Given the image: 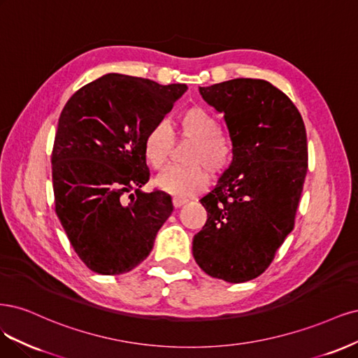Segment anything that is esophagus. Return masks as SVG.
<instances>
[{
  "mask_svg": "<svg viewBox=\"0 0 358 358\" xmlns=\"http://www.w3.org/2000/svg\"><path fill=\"white\" fill-rule=\"evenodd\" d=\"M172 203H174L176 208H180V206H182L184 203H187L186 199H181V198H174V201H172Z\"/></svg>",
  "mask_w": 358,
  "mask_h": 358,
  "instance_id": "esophagus-1",
  "label": "esophagus"
}]
</instances>
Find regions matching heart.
Instances as JSON below:
<instances>
[{"mask_svg": "<svg viewBox=\"0 0 358 358\" xmlns=\"http://www.w3.org/2000/svg\"><path fill=\"white\" fill-rule=\"evenodd\" d=\"M220 123L213 114L192 106L177 116V138L192 143L184 157V168H169L159 177V186L169 194L187 198L201 193L214 178L224 176L234 165L235 147L230 138L220 132ZM174 135L168 124L159 122L144 136V156L147 164L156 171L164 169L174 150Z\"/></svg>", "mask_w": 358, "mask_h": 358, "instance_id": "1", "label": "heart"}]
</instances>
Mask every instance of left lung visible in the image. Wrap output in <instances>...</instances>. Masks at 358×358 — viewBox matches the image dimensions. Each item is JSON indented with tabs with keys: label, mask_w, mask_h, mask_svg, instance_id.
<instances>
[{
	"label": "left lung",
	"mask_w": 358,
	"mask_h": 358,
	"mask_svg": "<svg viewBox=\"0 0 358 358\" xmlns=\"http://www.w3.org/2000/svg\"><path fill=\"white\" fill-rule=\"evenodd\" d=\"M224 120L234 165L201 199L206 223L193 257L213 278L245 282L266 271L294 227L308 171L301 113L266 80L235 78L199 89Z\"/></svg>",
	"instance_id": "obj_1"
}]
</instances>
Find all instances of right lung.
Here are the masks:
<instances>
[{"instance_id": "obj_1", "label": "right lung", "mask_w": 358, "mask_h": 358, "mask_svg": "<svg viewBox=\"0 0 358 358\" xmlns=\"http://www.w3.org/2000/svg\"><path fill=\"white\" fill-rule=\"evenodd\" d=\"M186 89L107 74L65 103L52 150L55 211L90 271L136 268L174 211L168 193L140 190L150 178L143 143Z\"/></svg>"}]
</instances>
